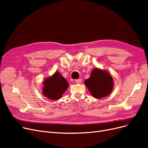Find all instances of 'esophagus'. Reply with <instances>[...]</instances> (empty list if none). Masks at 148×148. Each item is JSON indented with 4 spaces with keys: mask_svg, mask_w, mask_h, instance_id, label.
<instances>
[{
    "mask_svg": "<svg viewBox=\"0 0 148 148\" xmlns=\"http://www.w3.org/2000/svg\"><path fill=\"white\" fill-rule=\"evenodd\" d=\"M75 83H77V84H80L82 82V79H77V80H75Z\"/></svg>",
    "mask_w": 148,
    "mask_h": 148,
    "instance_id": "34e87169",
    "label": "esophagus"
}]
</instances>
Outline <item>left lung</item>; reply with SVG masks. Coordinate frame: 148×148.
<instances>
[{
    "label": "left lung",
    "instance_id": "left-lung-1",
    "mask_svg": "<svg viewBox=\"0 0 148 148\" xmlns=\"http://www.w3.org/2000/svg\"><path fill=\"white\" fill-rule=\"evenodd\" d=\"M91 95L96 99L110 95L114 86L113 79L108 71L95 68L91 71L90 78L84 82Z\"/></svg>",
    "mask_w": 148,
    "mask_h": 148
}]
</instances>
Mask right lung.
<instances>
[{"mask_svg":"<svg viewBox=\"0 0 148 148\" xmlns=\"http://www.w3.org/2000/svg\"><path fill=\"white\" fill-rule=\"evenodd\" d=\"M42 95L48 99L57 101L62 97V95L69 86L68 82L58 71L44 80Z\"/></svg>","mask_w":148,"mask_h":148,"instance_id":"right-lung-1","label":"right lung"}]
</instances>
